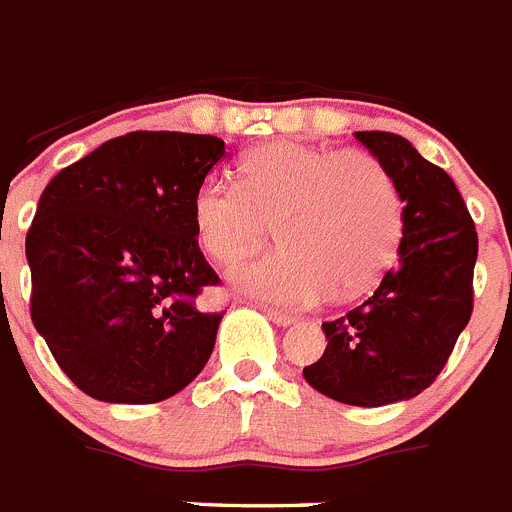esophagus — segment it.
Here are the masks:
<instances>
[{
	"label": "esophagus",
	"instance_id": "obj_1",
	"mask_svg": "<svg viewBox=\"0 0 512 512\" xmlns=\"http://www.w3.org/2000/svg\"><path fill=\"white\" fill-rule=\"evenodd\" d=\"M265 314H268L270 322L278 324V327H291V324L296 322L291 314H283V311H278V309H265Z\"/></svg>",
	"mask_w": 512,
	"mask_h": 512
}]
</instances>
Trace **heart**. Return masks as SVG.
I'll use <instances>...</instances> for the list:
<instances>
[{"label": "heart", "mask_w": 512, "mask_h": 512, "mask_svg": "<svg viewBox=\"0 0 512 512\" xmlns=\"http://www.w3.org/2000/svg\"><path fill=\"white\" fill-rule=\"evenodd\" d=\"M281 250L229 268L234 288L281 306H311L335 291L358 296L379 281L402 239V201L384 164L366 151L270 141L239 162V185L206 180L195 190L193 226L219 262Z\"/></svg>", "instance_id": "heart-1"}]
</instances>
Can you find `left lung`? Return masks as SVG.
Segmentation results:
<instances>
[{
	"mask_svg": "<svg viewBox=\"0 0 512 512\" xmlns=\"http://www.w3.org/2000/svg\"><path fill=\"white\" fill-rule=\"evenodd\" d=\"M397 185V265L345 317L324 322L327 348L304 368L309 386L342 404L381 407L428 389L471 317L477 231L451 177L397 133L355 131Z\"/></svg>",
	"mask_w": 512,
	"mask_h": 512,
	"instance_id": "1",
	"label": "left lung"
}]
</instances>
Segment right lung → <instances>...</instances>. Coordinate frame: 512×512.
<instances>
[{"label":"right lung","mask_w":512,"mask_h":512,"mask_svg":"<svg viewBox=\"0 0 512 512\" xmlns=\"http://www.w3.org/2000/svg\"><path fill=\"white\" fill-rule=\"evenodd\" d=\"M224 141L133 131L43 190L25 239L30 317L61 371L110 404H151L203 371L224 314L198 306L219 275L203 257L193 198Z\"/></svg>","instance_id":"1"}]
</instances>
